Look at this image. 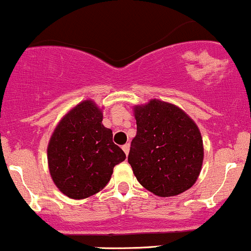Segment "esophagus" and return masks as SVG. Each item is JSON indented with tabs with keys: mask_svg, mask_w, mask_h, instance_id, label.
Segmentation results:
<instances>
[{
	"mask_svg": "<svg viewBox=\"0 0 251 251\" xmlns=\"http://www.w3.org/2000/svg\"><path fill=\"white\" fill-rule=\"evenodd\" d=\"M123 150H124V152L126 153V156H127L128 152H130V144H128V143H126V144H124V145H123Z\"/></svg>",
	"mask_w": 251,
	"mask_h": 251,
	"instance_id": "obj_1",
	"label": "esophagus"
}]
</instances>
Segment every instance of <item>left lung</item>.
Segmentation results:
<instances>
[{
  "instance_id": "obj_1",
  "label": "left lung",
  "mask_w": 251,
  "mask_h": 251,
  "mask_svg": "<svg viewBox=\"0 0 251 251\" xmlns=\"http://www.w3.org/2000/svg\"><path fill=\"white\" fill-rule=\"evenodd\" d=\"M137 134L128 163L137 180L158 197H174L189 189L203 159L199 128L182 109L153 99L134 108Z\"/></svg>"
}]
</instances>
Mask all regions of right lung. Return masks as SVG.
<instances>
[{
  "mask_svg": "<svg viewBox=\"0 0 251 251\" xmlns=\"http://www.w3.org/2000/svg\"><path fill=\"white\" fill-rule=\"evenodd\" d=\"M126 158L102 125V112L93 101L77 104L60 120L50 139L49 169L59 191L71 199L94 195L108 183L113 168Z\"/></svg>",
  "mask_w": 251,
  "mask_h": 251,
  "instance_id": "add662e5",
  "label": "right lung"
}]
</instances>
